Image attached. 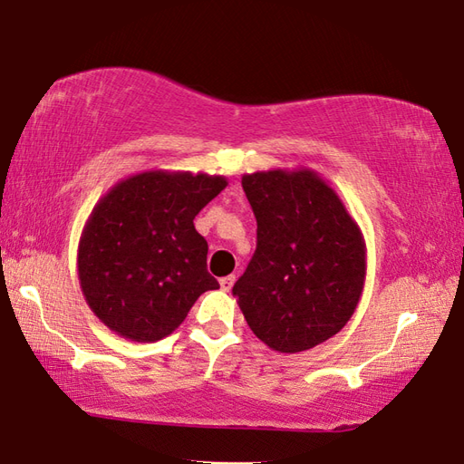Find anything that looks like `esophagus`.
Listing matches in <instances>:
<instances>
[{"mask_svg":"<svg viewBox=\"0 0 464 464\" xmlns=\"http://www.w3.org/2000/svg\"><path fill=\"white\" fill-rule=\"evenodd\" d=\"M234 281H236V276L234 275H230V276H224V278H220V286H222V291H226L228 293L230 288L234 286Z\"/></svg>","mask_w":464,"mask_h":464,"instance_id":"esophagus-1","label":"esophagus"}]
</instances>
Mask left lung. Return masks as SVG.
I'll return each mask as SVG.
<instances>
[{
	"label": "left lung",
	"instance_id": "left-lung-1",
	"mask_svg": "<svg viewBox=\"0 0 464 464\" xmlns=\"http://www.w3.org/2000/svg\"><path fill=\"white\" fill-rule=\"evenodd\" d=\"M256 250L232 295L262 343L299 353L339 334L365 283V240L317 171L244 173Z\"/></svg>",
	"mask_w": 464,
	"mask_h": 464
}]
</instances>
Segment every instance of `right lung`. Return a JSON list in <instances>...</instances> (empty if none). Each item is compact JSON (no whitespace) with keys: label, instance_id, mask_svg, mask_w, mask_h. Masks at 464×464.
I'll return each mask as SVG.
<instances>
[{"label":"right lung","instance_id":"right-lung-1","mask_svg":"<svg viewBox=\"0 0 464 464\" xmlns=\"http://www.w3.org/2000/svg\"><path fill=\"white\" fill-rule=\"evenodd\" d=\"M228 186L224 176L151 169L115 183L78 242V281L91 311L117 335L168 337L206 291L208 242L194 218Z\"/></svg>","mask_w":464,"mask_h":464}]
</instances>
